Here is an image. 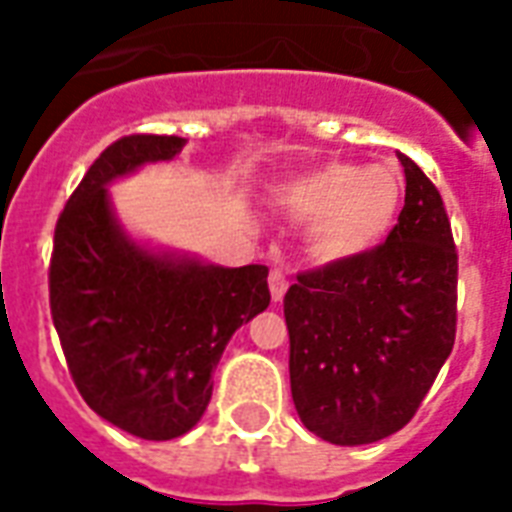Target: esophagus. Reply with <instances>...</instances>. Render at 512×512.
Wrapping results in <instances>:
<instances>
[{"label":"esophagus","mask_w":512,"mask_h":512,"mask_svg":"<svg viewBox=\"0 0 512 512\" xmlns=\"http://www.w3.org/2000/svg\"><path fill=\"white\" fill-rule=\"evenodd\" d=\"M268 287H271V297L279 303L281 297L287 295V287H289V279L287 273L279 271V268H273L271 276H268Z\"/></svg>","instance_id":"34e87169"}]
</instances>
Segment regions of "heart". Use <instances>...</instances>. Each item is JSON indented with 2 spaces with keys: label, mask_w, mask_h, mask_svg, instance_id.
<instances>
[{
  "label": "heart",
  "mask_w": 512,
  "mask_h": 512,
  "mask_svg": "<svg viewBox=\"0 0 512 512\" xmlns=\"http://www.w3.org/2000/svg\"><path fill=\"white\" fill-rule=\"evenodd\" d=\"M404 185L393 167L327 162L281 185L279 204L311 225L319 260H350L374 249L396 225Z\"/></svg>",
  "instance_id": "1"
}]
</instances>
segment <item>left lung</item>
I'll use <instances>...</instances> for the list:
<instances>
[{
    "mask_svg": "<svg viewBox=\"0 0 512 512\" xmlns=\"http://www.w3.org/2000/svg\"><path fill=\"white\" fill-rule=\"evenodd\" d=\"M398 159L406 196L388 239L297 273L284 295L292 401L329 444H372L404 428L454 348L452 223L433 180Z\"/></svg>",
    "mask_w": 512,
    "mask_h": 512,
    "instance_id": "left-lung-1",
    "label": "left lung"
}]
</instances>
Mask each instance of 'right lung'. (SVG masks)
Returning a JSON list of instances; mask_svg holds the SVG:
<instances>
[{"label": "right lung", "mask_w": 512, "mask_h": 512, "mask_svg": "<svg viewBox=\"0 0 512 512\" xmlns=\"http://www.w3.org/2000/svg\"><path fill=\"white\" fill-rule=\"evenodd\" d=\"M177 135H124L92 162L55 225L50 313L92 412L146 441L201 420L212 374L241 324L268 308V268L156 257L114 223L106 183L180 154Z\"/></svg>", "instance_id": "right-lung-1"}]
</instances>
